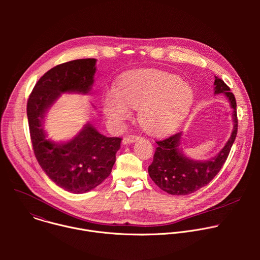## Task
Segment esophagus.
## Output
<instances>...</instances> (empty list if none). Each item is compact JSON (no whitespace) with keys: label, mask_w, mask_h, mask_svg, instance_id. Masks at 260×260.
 <instances>
[{"label":"esophagus","mask_w":260,"mask_h":260,"mask_svg":"<svg viewBox=\"0 0 260 260\" xmlns=\"http://www.w3.org/2000/svg\"><path fill=\"white\" fill-rule=\"evenodd\" d=\"M138 140H140V137H139V136L132 135V136L125 137V138L122 140V144H123V145H127V144H131V143H135V142H137Z\"/></svg>","instance_id":"34e87169"}]
</instances>
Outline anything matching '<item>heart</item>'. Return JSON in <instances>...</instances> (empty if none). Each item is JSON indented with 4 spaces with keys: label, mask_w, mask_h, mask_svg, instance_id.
Segmentation results:
<instances>
[{
    "label": "heart",
    "mask_w": 260,
    "mask_h": 260,
    "mask_svg": "<svg viewBox=\"0 0 260 260\" xmlns=\"http://www.w3.org/2000/svg\"><path fill=\"white\" fill-rule=\"evenodd\" d=\"M193 103L192 88L172 74L160 71H139L128 74L117 92L107 94L103 110L108 120L122 123L131 110L139 111L141 125L153 135H166L187 116Z\"/></svg>",
    "instance_id": "b5f03b06"
}]
</instances>
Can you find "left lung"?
I'll use <instances>...</instances> for the list:
<instances>
[{"label": "left lung", "mask_w": 260, "mask_h": 260, "mask_svg": "<svg viewBox=\"0 0 260 260\" xmlns=\"http://www.w3.org/2000/svg\"><path fill=\"white\" fill-rule=\"evenodd\" d=\"M214 93H223L233 109L234 128L223 148L207 160H197L187 157L180 147L182 132L172 137L157 141L153 161L148 168L152 181L169 194L187 196L206 186L223 167L238 132L237 103L230 87L218 77H215Z\"/></svg>", "instance_id": "8db88e82"}]
</instances>
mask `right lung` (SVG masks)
<instances>
[{
  "instance_id": "right-lung-1",
  "label": "right lung",
  "mask_w": 260,
  "mask_h": 260,
  "mask_svg": "<svg viewBox=\"0 0 260 260\" xmlns=\"http://www.w3.org/2000/svg\"><path fill=\"white\" fill-rule=\"evenodd\" d=\"M95 62V58H82L52 68L36 83L26 107L37 160L57 186L76 194L95 188L111 174L121 139L105 137L86 122L70 140L54 142L47 138L44 125L61 93H90Z\"/></svg>"
}]
</instances>
